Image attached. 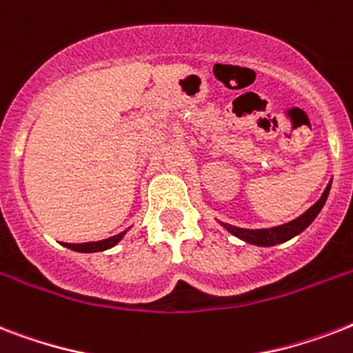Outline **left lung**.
<instances>
[{
    "label": "left lung",
    "mask_w": 353,
    "mask_h": 353,
    "mask_svg": "<svg viewBox=\"0 0 353 353\" xmlns=\"http://www.w3.org/2000/svg\"><path fill=\"white\" fill-rule=\"evenodd\" d=\"M330 188H332V181L328 183V187L324 188L323 196L317 199V203H313L310 209L301 214L295 220L288 221L284 225H276V227H269V229H241V227L229 225V223H223V221H218L225 231L231 232L232 236L240 238L245 243H251V245L258 247H273L276 243H284V241L295 238V236L301 234L302 231H306L307 227L312 225V221L319 216V212L323 210L326 199H328Z\"/></svg>",
    "instance_id": "left-lung-1"
}]
</instances>
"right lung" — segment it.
I'll list each match as a JSON object with an SVG mask.
<instances>
[{
  "label": "right lung",
  "mask_w": 353,
  "mask_h": 353,
  "mask_svg": "<svg viewBox=\"0 0 353 353\" xmlns=\"http://www.w3.org/2000/svg\"><path fill=\"white\" fill-rule=\"evenodd\" d=\"M130 231V229H126V231L119 232V234L115 236H110V238H106V240H99V241H85V243H62L63 247H68V249H71V251H77V252H99V251H108V249H112V247H115L119 243V241L124 238V234Z\"/></svg>",
  "instance_id": "add662e5"
}]
</instances>
